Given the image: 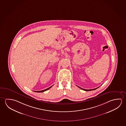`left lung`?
Wrapping results in <instances>:
<instances>
[{
  "label": "left lung",
  "instance_id": "left-lung-1",
  "mask_svg": "<svg viewBox=\"0 0 126 126\" xmlns=\"http://www.w3.org/2000/svg\"><path fill=\"white\" fill-rule=\"evenodd\" d=\"M78 87H79V88H80L81 89H82V90H83V91H93V90H96V89H97V88H98L99 87H97V88H95V89H89V90H87V89H83V88H81V87H79V86H78Z\"/></svg>",
  "mask_w": 126,
  "mask_h": 126
}]
</instances>
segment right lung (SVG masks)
Listing matches in <instances>:
<instances>
[{"label":"right lung","mask_w":126,"mask_h":126,"mask_svg":"<svg viewBox=\"0 0 126 126\" xmlns=\"http://www.w3.org/2000/svg\"><path fill=\"white\" fill-rule=\"evenodd\" d=\"M52 87V86H51V87H49V88H48L47 89H45V90H43V91H35V92H44V91H47V90H49V89H50V88L51 87Z\"/></svg>","instance_id":"add662e5"}]
</instances>
